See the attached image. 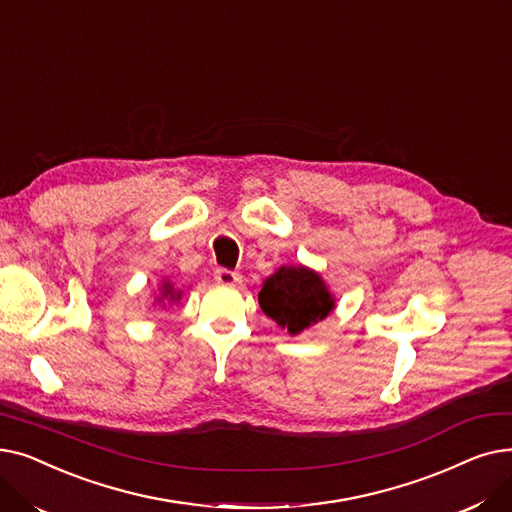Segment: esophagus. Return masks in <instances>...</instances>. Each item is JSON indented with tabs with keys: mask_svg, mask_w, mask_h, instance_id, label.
<instances>
[{
	"mask_svg": "<svg viewBox=\"0 0 512 512\" xmlns=\"http://www.w3.org/2000/svg\"><path fill=\"white\" fill-rule=\"evenodd\" d=\"M214 279L221 285H237L241 281V275L235 271H229V269H216Z\"/></svg>",
	"mask_w": 512,
	"mask_h": 512,
	"instance_id": "obj_1",
	"label": "esophagus"
}]
</instances>
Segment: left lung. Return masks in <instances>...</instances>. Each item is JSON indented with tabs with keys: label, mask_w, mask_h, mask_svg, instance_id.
<instances>
[{
	"label": "left lung",
	"mask_w": 512,
	"mask_h": 512,
	"mask_svg": "<svg viewBox=\"0 0 512 512\" xmlns=\"http://www.w3.org/2000/svg\"><path fill=\"white\" fill-rule=\"evenodd\" d=\"M258 302L262 312L291 335L323 321L333 308L323 279L304 266H281L264 281Z\"/></svg>",
	"instance_id": "1"
}]
</instances>
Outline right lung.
<instances>
[{"label":"right lung","mask_w":512,"mask_h":512,"mask_svg":"<svg viewBox=\"0 0 512 512\" xmlns=\"http://www.w3.org/2000/svg\"><path fill=\"white\" fill-rule=\"evenodd\" d=\"M168 296H170V298H175L177 294L173 291V287H170L168 283H164V298H168Z\"/></svg>","instance_id":"obj_1"}]
</instances>
